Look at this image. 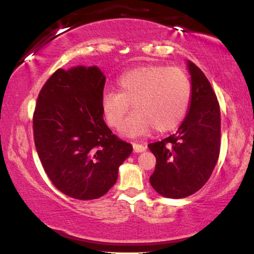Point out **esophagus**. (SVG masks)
Returning a JSON list of instances; mask_svg holds the SVG:
<instances>
[{
  "label": "esophagus",
  "mask_w": 254,
  "mask_h": 254,
  "mask_svg": "<svg viewBox=\"0 0 254 254\" xmlns=\"http://www.w3.org/2000/svg\"><path fill=\"white\" fill-rule=\"evenodd\" d=\"M133 149L135 152H143L147 150V145L145 144H138V143H133Z\"/></svg>",
  "instance_id": "obj_1"
}]
</instances>
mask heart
<instances>
[{"label": "heart", "instance_id": "heart-1", "mask_svg": "<svg viewBox=\"0 0 254 254\" xmlns=\"http://www.w3.org/2000/svg\"><path fill=\"white\" fill-rule=\"evenodd\" d=\"M118 92L103 95L102 110L109 126L123 127L131 105L134 113L124 127L129 137L143 136L155 129L163 134L176 129L189 111L192 85L178 67L143 64L124 72L117 81Z\"/></svg>", "mask_w": 254, "mask_h": 254}]
</instances>
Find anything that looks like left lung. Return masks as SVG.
I'll list each match as a JSON object with an SVG mask.
<instances>
[{"label":"left lung","instance_id":"1","mask_svg":"<svg viewBox=\"0 0 254 254\" xmlns=\"http://www.w3.org/2000/svg\"><path fill=\"white\" fill-rule=\"evenodd\" d=\"M190 107L176 134L148 145L156 157L150 184L161 195L183 199L208 182L221 147V113L216 95L200 68L187 61Z\"/></svg>","mask_w":254,"mask_h":254}]
</instances>
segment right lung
<instances>
[{
    "label": "right lung",
    "mask_w": 254,
    "mask_h": 254,
    "mask_svg": "<svg viewBox=\"0 0 254 254\" xmlns=\"http://www.w3.org/2000/svg\"><path fill=\"white\" fill-rule=\"evenodd\" d=\"M106 77L96 65L58 69L41 89L33 114L38 155L53 185L77 200L103 196L133 151L103 119Z\"/></svg>",
    "instance_id": "right-lung-1"
}]
</instances>
